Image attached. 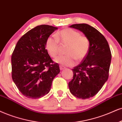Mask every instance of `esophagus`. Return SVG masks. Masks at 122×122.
Listing matches in <instances>:
<instances>
[{"mask_svg": "<svg viewBox=\"0 0 122 122\" xmlns=\"http://www.w3.org/2000/svg\"><path fill=\"white\" fill-rule=\"evenodd\" d=\"M59 68H60V70H64V69H65L66 67L60 65L59 66Z\"/></svg>", "mask_w": 122, "mask_h": 122, "instance_id": "34e87169", "label": "esophagus"}]
</instances>
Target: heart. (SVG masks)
<instances>
[{
  "label": "heart",
  "mask_w": 122,
  "mask_h": 122,
  "mask_svg": "<svg viewBox=\"0 0 122 122\" xmlns=\"http://www.w3.org/2000/svg\"><path fill=\"white\" fill-rule=\"evenodd\" d=\"M59 42L67 44L66 55L55 59L56 63L65 66L75 65L76 59L78 61L83 60L90 49V41L85 36L81 35L79 31L67 28L56 33L55 36H49L45 42V47L50 55L55 58L59 51Z\"/></svg>",
  "instance_id": "b5f03b06"
}]
</instances>
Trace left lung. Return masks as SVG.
I'll return each instance as SVG.
<instances>
[{
	"label": "left lung",
	"mask_w": 122,
	"mask_h": 122,
	"mask_svg": "<svg viewBox=\"0 0 122 122\" xmlns=\"http://www.w3.org/2000/svg\"><path fill=\"white\" fill-rule=\"evenodd\" d=\"M70 26L83 33L90 41L88 54L72 69L73 79L68 83L73 96L85 100L95 96L107 80L112 54L107 40L93 26L86 24Z\"/></svg>",
	"instance_id": "obj_1"
}]
</instances>
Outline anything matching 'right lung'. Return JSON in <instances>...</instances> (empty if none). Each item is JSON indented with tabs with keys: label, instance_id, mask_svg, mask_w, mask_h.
<instances>
[{
	"label": "right lung",
	"instance_id": "1",
	"mask_svg": "<svg viewBox=\"0 0 122 122\" xmlns=\"http://www.w3.org/2000/svg\"><path fill=\"white\" fill-rule=\"evenodd\" d=\"M58 29L41 25L33 28L18 41L11 57L12 78L19 91L29 98L42 97L50 91L60 72L45 47L47 38Z\"/></svg>",
	"mask_w": 122,
	"mask_h": 122
}]
</instances>
